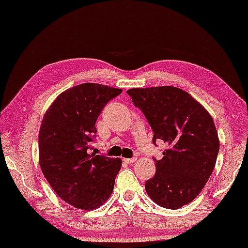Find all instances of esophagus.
I'll return each mask as SVG.
<instances>
[{
    "label": "esophagus",
    "mask_w": 248,
    "mask_h": 248,
    "mask_svg": "<svg viewBox=\"0 0 248 248\" xmlns=\"http://www.w3.org/2000/svg\"><path fill=\"white\" fill-rule=\"evenodd\" d=\"M124 161L127 163V164H132L136 161V157H132V159H124Z\"/></svg>",
    "instance_id": "1"
}]
</instances>
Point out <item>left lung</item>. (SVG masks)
Segmentation results:
<instances>
[{
  "label": "left lung",
  "mask_w": 248,
  "mask_h": 248,
  "mask_svg": "<svg viewBox=\"0 0 248 248\" xmlns=\"http://www.w3.org/2000/svg\"><path fill=\"white\" fill-rule=\"evenodd\" d=\"M127 93L154 130V143L167 145L145 183L160 207L179 209L196 198L214 170L219 140L212 116L186 91L173 86L131 88Z\"/></svg>",
  "instance_id": "obj_1"
}]
</instances>
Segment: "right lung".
Returning a JSON list of instances; mask_svg holds the SVG:
<instances>
[{
	"instance_id": "right-lung-1",
	"label": "right lung",
	"mask_w": 248,
	"mask_h": 248,
	"mask_svg": "<svg viewBox=\"0 0 248 248\" xmlns=\"http://www.w3.org/2000/svg\"><path fill=\"white\" fill-rule=\"evenodd\" d=\"M121 92L97 83L73 86L57 96L41 121V171L53 191L77 209L101 207L114 189L123 161L89 151L98 116Z\"/></svg>"
}]
</instances>
